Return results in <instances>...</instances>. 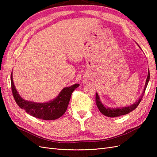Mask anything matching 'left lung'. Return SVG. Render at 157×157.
Returning <instances> with one entry per match:
<instances>
[{
    "label": "left lung",
    "instance_id": "1",
    "mask_svg": "<svg viewBox=\"0 0 157 157\" xmlns=\"http://www.w3.org/2000/svg\"><path fill=\"white\" fill-rule=\"evenodd\" d=\"M149 78H150V74H149V71L148 75H147V78L146 80V82H145V86L144 90L143 92V94H142V96H141V98L138 99V100H137L136 102H135L134 104H133V105H132L130 106H128L126 107H122V108L119 107V108H115V109L106 107L101 103L98 94V93H96V105L99 109V111H100L103 114V115H104L105 116H107V117H119L121 115H126V114H128L129 113L132 112L133 110H134V109L137 107V105L140 104L142 98H143L144 94L145 92V89L147 88V84H148V82H149Z\"/></svg>",
    "mask_w": 157,
    "mask_h": 157
}]
</instances>
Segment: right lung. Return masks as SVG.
Returning a JSON list of instances; mask_svg holds the SVG:
<instances>
[{"instance_id": "obj_1", "label": "right lung", "mask_w": 157, "mask_h": 157, "mask_svg": "<svg viewBox=\"0 0 157 157\" xmlns=\"http://www.w3.org/2000/svg\"><path fill=\"white\" fill-rule=\"evenodd\" d=\"M11 88L14 99L18 106L29 113L30 115L43 120H55L62 116L65 113L69 105L71 94L79 84H76L70 87L64 88L54 100L44 103H38L24 100L14 86L11 74Z\"/></svg>"}]
</instances>
